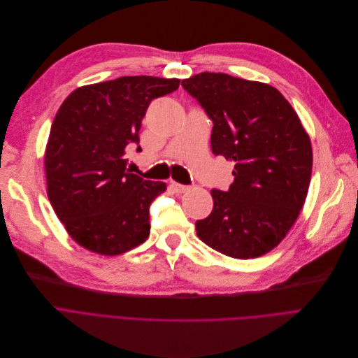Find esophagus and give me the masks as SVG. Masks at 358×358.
Here are the masks:
<instances>
[{
    "instance_id": "34e87169",
    "label": "esophagus",
    "mask_w": 358,
    "mask_h": 358,
    "mask_svg": "<svg viewBox=\"0 0 358 358\" xmlns=\"http://www.w3.org/2000/svg\"><path fill=\"white\" fill-rule=\"evenodd\" d=\"M170 188H172L175 192H178V194H182V192H186L189 189V186H186V185H182V183H178V182H175V180H172L170 182Z\"/></svg>"
}]
</instances>
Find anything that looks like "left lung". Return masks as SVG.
<instances>
[{"instance_id": "left-lung-1", "label": "left lung", "mask_w": 358, "mask_h": 358, "mask_svg": "<svg viewBox=\"0 0 358 358\" xmlns=\"http://www.w3.org/2000/svg\"><path fill=\"white\" fill-rule=\"evenodd\" d=\"M213 121L211 150L234 162V180L213 189L211 214L198 220L199 239L237 259L274 249L297 220L312 176L308 132L269 84L201 73L182 80Z\"/></svg>"}]
</instances>
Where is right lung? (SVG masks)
<instances>
[{"label": "right lung", "instance_id": "right-lung-1", "mask_svg": "<svg viewBox=\"0 0 358 358\" xmlns=\"http://www.w3.org/2000/svg\"><path fill=\"white\" fill-rule=\"evenodd\" d=\"M180 80L129 76L90 84L68 96L45 151L48 198L73 239L99 255H121L147 241L150 206L166 183L127 169L151 100Z\"/></svg>", "mask_w": 358, "mask_h": 358}]
</instances>
